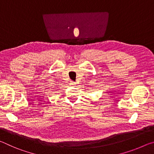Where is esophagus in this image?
Here are the masks:
<instances>
[{"instance_id":"1","label":"esophagus","mask_w":154,"mask_h":154,"mask_svg":"<svg viewBox=\"0 0 154 154\" xmlns=\"http://www.w3.org/2000/svg\"><path fill=\"white\" fill-rule=\"evenodd\" d=\"M70 83H71V85H75V84H76V83L74 82H72V81H71V82H70Z\"/></svg>"}]
</instances>
